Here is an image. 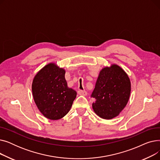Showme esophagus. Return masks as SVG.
Masks as SVG:
<instances>
[{
    "label": "esophagus",
    "instance_id": "obj_1",
    "mask_svg": "<svg viewBox=\"0 0 160 160\" xmlns=\"http://www.w3.org/2000/svg\"><path fill=\"white\" fill-rule=\"evenodd\" d=\"M78 93L80 95H83V96H86L87 94H88L87 91H83V90H78Z\"/></svg>",
    "mask_w": 160,
    "mask_h": 160
}]
</instances>
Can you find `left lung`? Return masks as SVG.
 <instances>
[{"mask_svg":"<svg viewBox=\"0 0 160 160\" xmlns=\"http://www.w3.org/2000/svg\"><path fill=\"white\" fill-rule=\"evenodd\" d=\"M130 91V80L121 67L115 64L104 67L91 95L95 113L104 119L119 115L128 103Z\"/></svg>","mask_w":160,"mask_h":160,"instance_id":"left-lung-1","label":"left lung"}]
</instances>
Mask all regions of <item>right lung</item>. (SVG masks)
Here are the masks:
<instances>
[{
	"label": "right lung",
	"instance_id": "right-lung-1",
	"mask_svg": "<svg viewBox=\"0 0 160 160\" xmlns=\"http://www.w3.org/2000/svg\"><path fill=\"white\" fill-rule=\"evenodd\" d=\"M65 71L55 63H48L35 76L32 90L33 100L47 119H62L70 110L77 92L67 86Z\"/></svg>",
	"mask_w": 160,
	"mask_h": 160
}]
</instances>
